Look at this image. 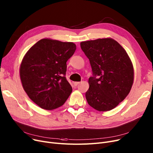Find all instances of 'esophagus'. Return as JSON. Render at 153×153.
Segmentation results:
<instances>
[{
	"label": "esophagus",
	"instance_id": "1",
	"mask_svg": "<svg viewBox=\"0 0 153 153\" xmlns=\"http://www.w3.org/2000/svg\"><path fill=\"white\" fill-rule=\"evenodd\" d=\"M78 84H79V82H74V86H76Z\"/></svg>",
	"mask_w": 153,
	"mask_h": 153
}]
</instances>
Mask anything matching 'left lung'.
Wrapping results in <instances>:
<instances>
[{"label":"left lung","mask_w":153,"mask_h":153,"mask_svg":"<svg viewBox=\"0 0 153 153\" xmlns=\"http://www.w3.org/2000/svg\"><path fill=\"white\" fill-rule=\"evenodd\" d=\"M92 76L85 96L88 105L100 111L114 108L129 94L134 79L133 64L125 50L112 39L82 42Z\"/></svg>","instance_id":"1"}]
</instances>
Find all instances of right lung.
<instances>
[{"mask_svg": "<svg viewBox=\"0 0 153 153\" xmlns=\"http://www.w3.org/2000/svg\"><path fill=\"white\" fill-rule=\"evenodd\" d=\"M76 45L43 39L32 46L20 65L23 88L33 102L52 110L62 106L72 91L67 80V62L74 54Z\"/></svg>", "mask_w": 153, "mask_h": 153, "instance_id": "right-lung-1", "label": "right lung"}]
</instances>
